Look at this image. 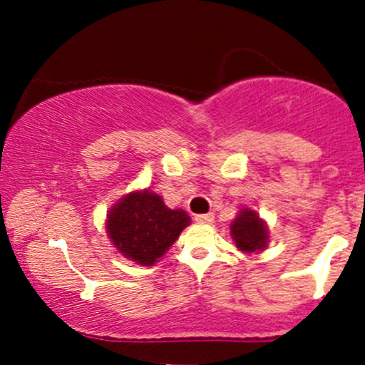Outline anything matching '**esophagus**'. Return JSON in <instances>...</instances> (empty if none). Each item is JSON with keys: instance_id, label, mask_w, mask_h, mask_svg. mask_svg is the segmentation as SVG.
I'll list each match as a JSON object with an SVG mask.
<instances>
[{"instance_id": "esophagus-1", "label": "esophagus", "mask_w": 365, "mask_h": 365, "mask_svg": "<svg viewBox=\"0 0 365 365\" xmlns=\"http://www.w3.org/2000/svg\"><path fill=\"white\" fill-rule=\"evenodd\" d=\"M197 224H212L213 222V213H200V215L194 217Z\"/></svg>"}]
</instances>
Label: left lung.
Returning a JSON list of instances; mask_svg holds the SVG:
<instances>
[{
    "label": "left lung",
    "mask_w": 365,
    "mask_h": 365,
    "mask_svg": "<svg viewBox=\"0 0 365 365\" xmlns=\"http://www.w3.org/2000/svg\"><path fill=\"white\" fill-rule=\"evenodd\" d=\"M231 238L244 252H259L268 244V227L254 210L244 208L231 222Z\"/></svg>",
    "instance_id": "1"
}]
</instances>
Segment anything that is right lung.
<instances>
[{
    "mask_svg": "<svg viewBox=\"0 0 365 365\" xmlns=\"http://www.w3.org/2000/svg\"><path fill=\"white\" fill-rule=\"evenodd\" d=\"M190 224L183 210H171L150 189L121 197L109 210L106 230L111 244L128 259L152 267Z\"/></svg>",
    "mask_w": 365,
    "mask_h": 365,
    "instance_id": "add662e5",
    "label": "right lung"
}]
</instances>
